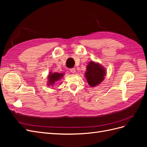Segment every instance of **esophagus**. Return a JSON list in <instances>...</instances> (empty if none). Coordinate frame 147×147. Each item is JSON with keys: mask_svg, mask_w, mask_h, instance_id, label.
Listing matches in <instances>:
<instances>
[{"mask_svg": "<svg viewBox=\"0 0 147 147\" xmlns=\"http://www.w3.org/2000/svg\"><path fill=\"white\" fill-rule=\"evenodd\" d=\"M70 71L72 73H75V72H76V70H75V68H72V69H70Z\"/></svg>", "mask_w": 147, "mask_h": 147, "instance_id": "esophagus-1", "label": "esophagus"}]
</instances>
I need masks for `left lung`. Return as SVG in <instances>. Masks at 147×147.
I'll use <instances>...</instances> for the list:
<instances>
[{
    "mask_svg": "<svg viewBox=\"0 0 147 147\" xmlns=\"http://www.w3.org/2000/svg\"><path fill=\"white\" fill-rule=\"evenodd\" d=\"M105 75V68L99 63L91 61L86 66L85 77L91 87H94L100 84L104 80Z\"/></svg>",
    "mask_w": 147,
    "mask_h": 147,
    "instance_id": "obj_1",
    "label": "left lung"
}]
</instances>
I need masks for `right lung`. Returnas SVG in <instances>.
Masks as SVG:
<instances>
[{"mask_svg":"<svg viewBox=\"0 0 147 147\" xmlns=\"http://www.w3.org/2000/svg\"><path fill=\"white\" fill-rule=\"evenodd\" d=\"M64 74L63 73H52L51 72L49 73L48 76V86H53L55 84V82L59 80L62 78L63 77Z\"/></svg>","mask_w":147,"mask_h":147,"instance_id":"add662e5","label":"right lung"}]
</instances>
